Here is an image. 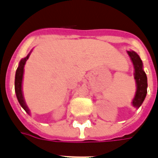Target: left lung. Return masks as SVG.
<instances>
[{
  "label": "left lung",
  "mask_w": 158,
  "mask_h": 158,
  "mask_svg": "<svg viewBox=\"0 0 158 158\" xmlns=\"http://www.w3.org/2000/svg\"><path fill=\"white\" fill-rule=\"evenodd\" d=\"M130 59L132 60L134 67V79L136 81L137 91L135 97L132 100V105L135 108H139L144 101L147 95V88H148V79L146 73L143 69V62L139 55L134 51H127Z\"/></svg>",
  "instance_id": "1"
}]
</instances>
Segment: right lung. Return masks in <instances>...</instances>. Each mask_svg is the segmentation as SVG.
<instances>
[{
	"instance_id": "1",
	"label": "right lung",
	"mask_w": 158,
	"mask_h": 158,
	"mask_svg": "<svg viewBox=\"0 0 158 158\" xmlns=\"http://www.w3.org/2000/svg\"><path fill=\"white\" fill-rule=\"evenodd\" d=\"M31 51L28 54V55L25 57L24 59L20 60V63H19V66H18L16 72H15V91L16 94V97H17L18 102L20 103V106L22 107L25 111L27 114H30V109L28 108L27 105H26L24 97H23V93H22V79H23V74H24V67L26 64V60H28L31 55Z\"/></svg>"
}]
</instances>
